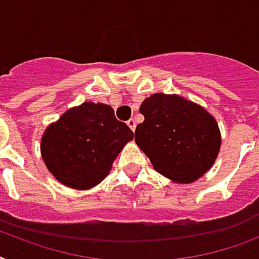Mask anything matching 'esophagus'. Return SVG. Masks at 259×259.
Instances as JSON below:
<instances>
[{"label":"esophagus","mask_w":259,"mask_h":259,"mask_svg":"<svg viewBox=\"0 0 259 259\" xmlns=\"http://www.w3.org/2000/svg\"><path fill=\"white\" fill-rule=\"evenodd\" d=\"M127 125L131 128L132 131H135V128H136V121H135L134 119H130V120L127 121Z\"/></svg>","instance_id":"esophagus-1"}]
</instances>
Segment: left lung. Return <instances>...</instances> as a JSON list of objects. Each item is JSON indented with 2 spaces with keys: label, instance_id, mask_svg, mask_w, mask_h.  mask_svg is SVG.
<instances>
[{
  "label": "left lung",
  "instance_id": "8db88e82",
  "mask_svg": "<svg viewBox=\"0 0 259 259\" xmlns=\"http://www.w3.org/2000/svg\"><path fill=\"white\" fill-rule=\"evenodd\" d=\"M144 121L135 142L153 168L176 183H193L213 165L221 147L214 117L179 95L155 94L140 106Z\"/></svg>",
  "mask_w": 259,
  "mask_h": 259
}]
</instances>
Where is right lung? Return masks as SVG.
<instances>
[{"label": "right lung", "mask_w": 259, "mask_h": 259, "mask_svg": "<svg viewBox=\"0 0 259 259\" xmlns=\"http://www.w3.org/2000/svg\"><path fill=\"white\" fill-rule=\"evenodd\" d=\"M134 132L110 106L86 102L68 110L45 131L42 157L58 181L89 189L108 175L117 153Z\"/></svg>", "instance_id": "add662e5"}]
</instances>
